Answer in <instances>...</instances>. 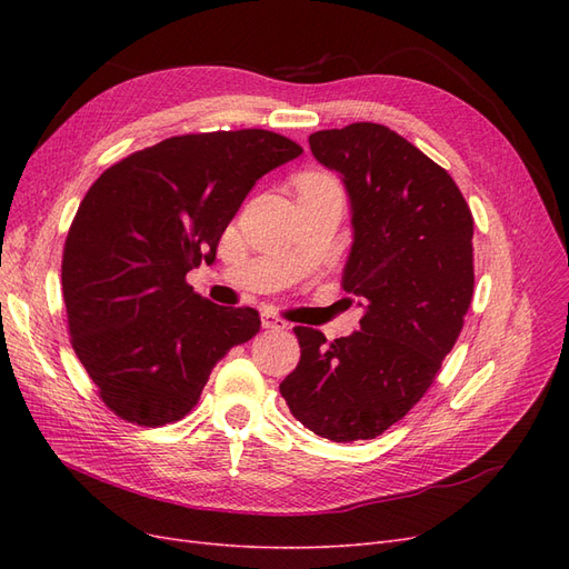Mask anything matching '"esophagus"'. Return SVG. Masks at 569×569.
Wrapping results in <instances>:
<instances>
[{"mask_svg": "<svg viewBox=\"0 0 569 569\" xmlns=\"http://www.w3.org/2000/svg\"><path fill=\"white\" fill-rule=\"evenodd\" d=\"M261 325L266 327V330H287V320H282L280 316H274L270 311L261 313Z\"/></svg>", "mask_w": 569, "mask_h": 569, "instance_id": "esophagus-1", "label": "esophagus"}]
</instances>
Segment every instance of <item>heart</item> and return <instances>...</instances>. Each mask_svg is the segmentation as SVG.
Returning a JSON list of instances; mask_svg holds the SVG:
<instances>
[{
	"instance_id": "1",
	"label": "heart",
	"mask_w": 569,
	"mask_h": 569,
	"mask_svg": "<svg viewBox=\"0 0 569 569\" xmlns=\"http://www.w3.org/2000/svg\"><path fill=\"white\" fill-rule=\"evenodd\" d=\"M330 187H335L332 180H327V178L316 176V173H308V176H303V178L299 180V189H301V192H313V189H330Z\"/></svg>"
}]
</instances>
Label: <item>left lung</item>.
<instances>
[{
    "label": "left lung",
    "instance_id": "left-lung-1",
    "mask_svg": "<svg viewBox=\"0 0 569 569\" xmlns=\"http://www.w3.org/2000/svg\"><path fill=\"white\" fill-rule=\"evenodd\" d=\"M308 144L349 194L353 244L341 287L366 313L360 330L332 343L295 327L301 360L280 393L322 439H375L432 387L462 330L472 213L453 178L385 126L320 130Z\"/></svg>",
    "mask_w": 569,
    "mask_h": 569
}]
</instances>
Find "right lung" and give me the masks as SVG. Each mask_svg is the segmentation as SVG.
I'll return each mask as SVG.
<instances>
[{
  "instance_id": "add662e5",
  "label": "right lung",
  "mask_w": 569,
  "mask_h": 569,
  "mask_svg": "<svg viewBox=\"0 0 569 569\" xmlns=\"http://www.w3.org/2000/svg\"><path fill=\"white\" fill-rule=\"evenodd\" d=\"M303 149L270 130L180 134L97 178L66 237L61 284L80 363L118 418L161 427L199 401L218 360L261 330L253 308L184 282L239 206Z\"/></svg>"
}]
</instances>
